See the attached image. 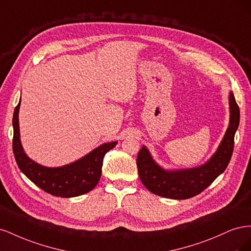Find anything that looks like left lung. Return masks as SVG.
Listing matches in <instances>:
<instances>
[{"label":"left lung","mask_w":251,"mask_h":251,"mask_svg":"<svg viewBox=\"0 0 251 251\" xmlns=\"http://www.w3.org/2000/svg\"><path fill=\"white\" fill-rule=\"evenodd\" d=\"M229 126L218 150L206 163L198 168L164 170L142 146L136 162L143 185L157 196L176 200L192 198L208 187L226 170L233 151L234 134L240 124V109L232 92H229Z\"/></svg>","instance_id":"left-lung-1"}]
</instances>
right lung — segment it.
<instances>
[{"instance_id":"add662e5","label":"right lung","mask_w":251,"mask_h":251,"mask_svg":"<svg viewBox=\"0 0 251 251\" xmlns=\"http://www.w3.org/2000/svg\"><path fill=\"white\" fill-rule=\"evenodd\" d=\"M20 105L21 100L14 109L12 118V149L22 173L43 191L55 197L71 198L92 191L100 179L104 155L116 147L117 141L103 143L70 164L59 168L43 166L31 160L22 147L19 126Z\"/></svg>"}]
</instances>
